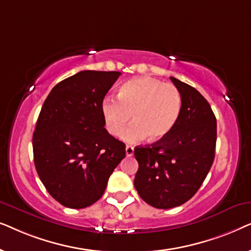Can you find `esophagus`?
Segmentation results:
<instances>
[{"label":"esophagus","mask_w":251,"mask_h":251,"mask_svg":"<svg viewBox=\"0 0 251 251\" xmlns=\"http://www.w3.org/2000/svg\"><path fill=\"white\" fill-rule=\"evenodd\" d=\"M133 147L131 145H126V156H132L133 155Z\"/></svg>","instance_id":"1"}]
</instances>
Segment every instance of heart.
I'll return each mask as SVG.
<instances>
[{"mask_svg":"<svg viewBox=\"0 0 251 251\" xmlns=\"http://www.w3.org/2000/svg\"><path fill=\"white\" fill-rule=\"evenodd\" d=\"M183 107V97L176 85L153 77H135L119 89L118 99L106 96L100 111L105 126L119 136L133 114L134 122L122 133V139L133 143L147 137L150 142L166 138L175 128Z\"/></svg>","mask_w":251,"mask_h":251,"instance_id":"heart-1","label":"heart"}]
</instances>
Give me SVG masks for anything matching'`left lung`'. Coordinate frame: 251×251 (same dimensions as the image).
Segmentation results:
<instances>
[{
  "label": "left lung",
  "mask_w": 251,
  "mask_h": 251,
  "mask_svg": "<svg viewBox=\"0 0 251 251\" xmlns=\"http://www.w3.org/2000/svg\"><path fill=\"white\" fill-rule=\"evenodd\" d=\"M170 80L183 97L178 122L166 138L135 147V187L157 209L178 207L197 193L214 162L217 140L216 118L205 98L191 85Z\"/></svg>",
  "instance_id": "8db88e82"
}]
</instances>
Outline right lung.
<instances>
[{
    "mask_svg": "<svg viewBox=\"0 0 251 251\" xmlns=\"http://www.w3.org/2000/svg\"><path fill=\"white\" fill-rule=\"evenodd\" d=\"M120 72L81 71L48 95L33 135L34 163L51 197L72 209L104 194L126 156L125 143L106 130L100 104Z\"/></svg>",
    "mask_w": 251,
    "mask_h": 251,
    "instance_id": "1",
    "label": "right lung"
}]
</instances>
